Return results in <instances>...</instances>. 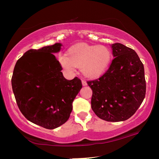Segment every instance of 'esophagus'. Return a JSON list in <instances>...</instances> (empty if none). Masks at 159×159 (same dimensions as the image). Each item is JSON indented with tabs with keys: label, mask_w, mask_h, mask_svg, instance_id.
<instances>
[{
	"label": "esophagus",
	"mask_w": 159,
	"mask_h": 159,
	"mask_svg": "<svg viewBox=\"0 0 159 159\" xmlns=\"http://www.w3.org/2000/svg\"><path fill=\"white\" fill-rule=\"evenodd\" d=\"M82 85H83V86H86L87 84H87L86 81H84V80H82Z\"/></svg>",
	"instance_id": "1"
}]
</instances>
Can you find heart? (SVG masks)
<instances>
[{"label": "heart", "mask_w": 159, "mask_h": 159, "mask_svg": "<svg viewBox=\"0 0 159 159\" xmlns=\"http://www.w3.org/2000/svg\"><path fill=\"white\" fill-rule=\"evenodd\" d=\"M112 58L111 50L105 45L79 43L69 48L66 56L58 58L61 66L67 71L81 68L84 77L95 79L107 70Z\"/></svg>", "instance_id": "b5f03b06"}]
</instances>
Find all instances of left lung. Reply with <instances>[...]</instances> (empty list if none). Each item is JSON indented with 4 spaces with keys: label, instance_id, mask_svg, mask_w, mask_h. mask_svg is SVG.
I'll list each match as a JSON object with an SVG mask.
<instances>
[{
    "label": "left lung",
    "instance_id": "1",
    "mask_svg": "<svg viewBox=\"0 0 159 159\" xmlns=\"http://www.w3.org/2000/svg\"><path fill=\"white\" fill-rule=\"evenodd\" d=\"M115 57L106 72L88 81L93 90L91 108L100 119L122 121L130 118L145 96L144 66L133 49L121 43L111 45Z\"/></svg>",
    "mask_w": 159,
    "mask_h": 159
}]
</instances>
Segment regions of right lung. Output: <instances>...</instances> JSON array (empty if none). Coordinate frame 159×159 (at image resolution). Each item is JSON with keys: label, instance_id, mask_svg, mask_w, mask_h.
Instances as JSON below:
<instances>
[{"label": "right lung", "instance_id": "right-lung-1", "mask_svg": "<svg viewBox=\"0 0 159 159\" xmlns=\"http://www.w3.org/2000/svg\"><path fill=\"white\" fill-rule=\"evenodd\" d=\"M61 43L27 51L15 65L11 78L18 107L26 119L45 129H53L68 120L72 103L81 90L77 77L65 79L62 67L53 53Z\"/></svg>", "mask_w": 159, "mask_h": 159}]
</instances>
